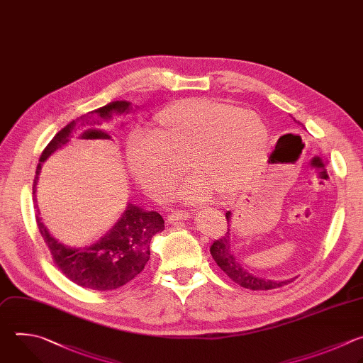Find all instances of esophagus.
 Listing matches in <instances>:
<instances>
[{"mask_svg":"<svg viewBox=\"0 0 363 363\" xmlns=\"http://www.w3.org/2000/svg\"><path fill=\"white\" fill-rule=\"evenodd\" d=\"M191 217L190 213H186V211H173L167 216V222L169 223H176L179 220H189Z\"/></svg>","mask_w":363,"mask_h":363,"instance_id":"esophagus-1","label":"esophagus"}]
</instances>
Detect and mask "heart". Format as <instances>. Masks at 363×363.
I'll use <instances>...</instances> for the list:
<instances>
[{
  "instance_id": "b5f03b06",
  "label": "heart",
  "mask_w": 363,
  "mask_h": 363,
  "mask_svg": "<svg viewBox=\"0 0 363 363\" xmlns=\"http://www.w3.org/2000/svg\"><path fill=\"white\" fill-rule=\"evenodd\" d=\"M269 143V128L253 110L191 97L163 108L131 140L125 163L133 179L156 199H166L184 163L191 177L177 191L180 200L199 203L213 194L229 199L255 176Z\"/></svg>"
}]
</instances>
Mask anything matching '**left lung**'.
Masks as SVG:
<instances>
[{
  "mask_svg": "<svg viewBox=\"0 0 363 363\" xmlns=\"http://www.w3.org/2000/svg\"><path fill=\"white\" fill-rule=\"evenodd\" d=\"M226 219H228V232L225 233L223 238L219 240H214L210 253L214 259V262L219 266L233 281L238 284L252 289V291H269V289H276L280 286H284L287 283L294 281L296 277L287 279V280H269L264 277H259L253 273H250L247 269H245L235 253L232 252V229H230V222H232V211L226 213Z\"/></svg>",
  "mask_w": 363,
  "mask_h": 363,
  "instance_id": "1",
  "label": "left lung"
}]
</instances>
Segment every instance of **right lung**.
<instances>
[{
	"label": "right lung",
	"instance_id": "right-lung-1",
	"mask_svg": "<svg viewBox=\"0 0 363 363\" xmlns=\"http://www.w3.org/2000/svg\"><path fill=\"white\" fill-rule=\"evenodd\" d=\"M131 110L133 106L130 101H113L77 120H72L61 128L40 157L33 183L34 201H37V183L43 163L57 150L67 146L72 134L84 128L90 121H93V124H101V121L111 120L113 116L127 114ZM97 133L103 134L97 130L90 131V134ZM35 219L38 230L52 255L54 263L71 281L91 291H113L138 276L150 259L152 238L164 230V220L157 211L127 203L117 223L100 238V240L90 246L72 247L61 243L48 232L38 210Z\"/></svg>",
	"mask_w": 363,
	"mask_h": 363
}]
</instances>
